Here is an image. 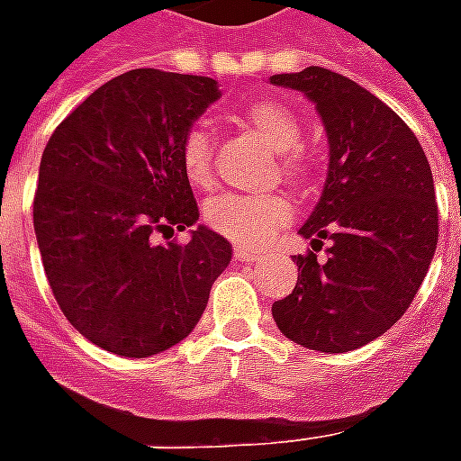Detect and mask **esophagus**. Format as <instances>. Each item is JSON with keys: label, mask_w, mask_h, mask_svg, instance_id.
I'll use <instances>...</instances> for the list:
<instances>
[{"label": "esophagus", "mask_w": 461, "mask_h": 461, "mask_svg": "<svg viewBox=\"0 0 461 461\" xmlns=\"http://www.w3.org/2000/svg\"><path fill=\"white\" fill-rule=\"evenodd\" d=\"M234 259L237 261H241V264H244V261H261L264 259V257H261L259 251H251V249H244V247H237V249H234Z\"/></svg>", "instance_id": "esophagus-1"}]
</instances>
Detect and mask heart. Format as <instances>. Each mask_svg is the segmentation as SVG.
I'll use <instances>...</instances> for the list:
<instances>
[{"label": "heart", "instance_id": "b5f03b06", "mask_svg": "<svg viewBox=\"0 0 461 461\" xmlns=\"http://www.w3.org/2000/svg\"><path fill=\"white\" fill-rule=\"evenodd\" d=\"M240 121L257 132L274 152L281 155V175L289 182H301L306 175V160L296 148L301 142V122L289 105L269 98H259L241 111ZM182 170L194 187L212 185V138L204 128H192L180 150ZM207 224L212 230L237 244H264L274 231L291 220V204L281 194L241 197L220 194L207 202Z\"/></svg>", "mask_w": 461, "mask_h": 461}]
</instances>
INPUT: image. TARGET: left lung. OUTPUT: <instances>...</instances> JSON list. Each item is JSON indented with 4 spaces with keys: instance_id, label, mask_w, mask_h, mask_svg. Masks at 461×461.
<instances>
[{
    "instance_id": "8db88e82",
    "label": "left lung",
    "mask_w": 461,
    "mask_h": 461,
    "mask_svg": "<svg viewBox=\"0 0 461 461\" xmlns=\"http://www.w3.org/2000/svg\"><path fill=\"white\" fill-rule=\"evenodd\" d=\"M316 105L329 138V172L319 204L299 234V281L271 316L294 343L348 353L383 336L410 309L437 249L432 170L405 121L346 76L321 66L276 74ZM329 240L330 259L315 251Z\"/></svg>"
}]
</instances>
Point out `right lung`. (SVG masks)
I'll return each mask as SVG.
<instances>
[{"instance_id":"add662e5","label":"right lung","mask_w":461,"mask_h":461,"mask_svg":"<svg viewBox=\"0 0 461 461\" xmlns=\"http://www.w3.org/2000/svg\"><path fill=\"white\" fill-rule=\"evenodd\" d=\"M221 95L207 76L132 68L95 88L49 138L34 231L64 316L108 353L148 357L192 333L231 244L197 224L185 135ZM191 227L187 245L155 230Z\"/></svg>"}]
</instances>
